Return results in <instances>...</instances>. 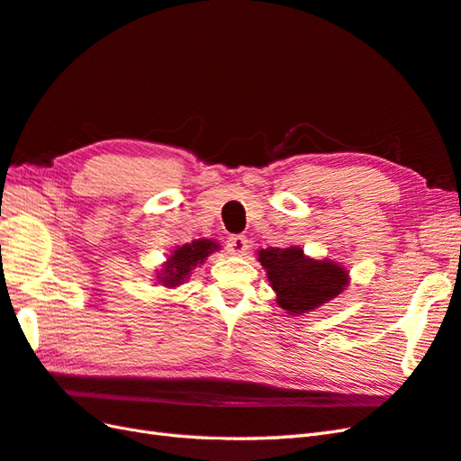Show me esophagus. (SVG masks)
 I'll list each match as a JSON object with an SVG mask.
<instances>
[{"label":"esophagus","mask_w":461,"mask_h":461,"mask_svg":"<svg viewBox=\"0 0 461 461\" xmlns=\"http://www.w3.org/2000/svg\"><path fill=\"white\" fill-rule=\"evenodd\" d=\"M249 239L246 237H240V234H234V237H230L229 240H227V249H229V252L230 254H234V256H244L246 254V250H249Z\"/></svg>","instance_id":"obj_1"}]
</instances>
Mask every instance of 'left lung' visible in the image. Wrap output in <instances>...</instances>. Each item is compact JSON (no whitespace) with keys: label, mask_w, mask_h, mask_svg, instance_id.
Here are the masks:
<instances>
[{"label":"left lung","mask_w":461,"mask_h":461,"mask_svg":"<svg viewBox=\"0 0 461 461\" xmlns=\"http://www.w3.org/2000/svg\"><path fill=\"white\" fill-rule=\"evenodd\" d=\"M258 262L266 269L276 301L289 315L311 312L339 297L350 285V274L339 264L311 258L299 246L258 250Z\"/></svg>","instance_id":"left-lung-1"}]
</instances>
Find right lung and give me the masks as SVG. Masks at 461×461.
Returning a JSON list of instances; mask_svg holds the SVG:
<instances>
[{
    "label": "right lung",
    "mask_w": 461,
    "mask_h": 461,
    "mask_svg": "<svg viewBox=\"0 0 461 461\" xmlns=\"http://www.w3.org/2000/svg\"><path fill=\"white\" fill-rule=\"evenodd\" d=\"M217 250H221L219 242L209 239H197L177 246L162 264V269H158L156 279H158V284H162L164 287H179L189 276H192L197 266L203 264L207 258Z\"/></svg>",
    "instance_id": "obj_1"
}]
</instances>
